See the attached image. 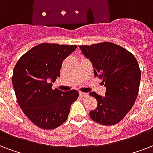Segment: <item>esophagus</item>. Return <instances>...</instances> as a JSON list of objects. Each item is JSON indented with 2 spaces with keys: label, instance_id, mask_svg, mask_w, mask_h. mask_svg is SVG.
I'll return each mask as SVG.
<instances>
[{
  "label": "esophagus",
  "instance_id": "1",
  "mask_svg": "<svg viewBox=\"0 0 153 153\" xmlns=\"http://www.w3.org/2000/svg\"><path fill=\"white\" fill-rule=\"evenodd\" d=\"M79 95H80V96H82V97H88V96H89V95H88L87 93H84V92H80Z\"/></svg>",
  "mask_w": 153,
  "mask_h": 153
}]
</instances>
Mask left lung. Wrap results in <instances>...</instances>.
<instances>
[{
    "label": "left lung",
    "instance_id": "8db88e82",
    "mask_svg": "<svg viewBox=\"0 0 153 153\" xmlns=\"http://www.w3.org/2000/svg\"><path fill=\"white\" fill-rule=\"evenodd\" d=\"M79 49L106 87L105 96L90 93L98 102L90 117L102 125H114L131 110L138 95L141 72L137 60L126 49L111 42L79 45Z\"/></svg>",
    "mask_w": 153,
    "mask_h": 153
}]
</instances>
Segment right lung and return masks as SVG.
Listing matches in <instances>:
<instances>
[{
	"label": "right lung",
	"instance_id": "right-lung-1",
	"mask_svg": "<svg viewBox=\"0 0 153 153\" xmlns=\"http://www.w3.org/2000/svg\"><path fill=\"white\" fill-rule=\"evenodd\" d=\"M77 45L42 43L20 58L13 69L12 82L19 106L33 123L53 129L68 118L71 106L79 97L76 90L52 89L60 77L64 59Z\"/></svg>",
	"mask_w": 153,
	"mask_h": 153
}]
</instances>
